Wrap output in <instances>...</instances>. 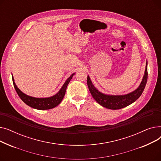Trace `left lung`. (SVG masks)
<instances>
[{
    "label": "left lung",
    "instance_id": "1",
    "mask_svg": "<svg viewBox=\"0 0 161 161\" xmlns=\"http://www.w3.org/2000/svg\"><path fill=\"white\" fill-rule=\"evenodd\" d=\"M147 80V62L146 70L140 86L132 92L125 95H108L98 91L92 83L89 76H87V83L91 94L97 102L102 106L110 109H119L127 106L135 102L142 94Z\"/></svg>",
    "mask_w": 161,
    "mask_h": 161
}]
</instances>
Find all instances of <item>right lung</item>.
I'll return each mask as SVG.
<instances>
[{
  "mask_svg": "<svg viewBox=\"0 0 161 161\" xmlns=\"http://www.w3.org/2000/svg\"><path fill=\"white\" fill-rule=\"evenodd\" d=\"M74 74L75 73L72 74L70 77L66 80V81L64 83V85L63 86L60 91H59L56 95L48 98H35V97H32L25 95L22 91H21L18 88V87H17V86L15 85L13 76H12V81H13L14 88L17 92V93H18L19 98L25 104L32 108L40 109V110H44V109H52L56 107L57 106H58L61 103L62 100L64 97L67 86L69 85L70 81L71 80Z\"/></svg>",
  "mask_w": 161,
  "mask_h": 161,
  "instance_id": "add662e5",
  "label": "right lung"
}]
</instances>
